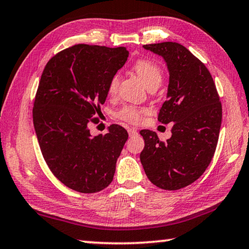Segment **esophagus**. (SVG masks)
Segmentation results:
<instances>
[{"instance_id":"esophagus-1","label":"esophagus","mask_w":249,"mask_h":249,"mask_svg":"<svg viewBox=\"0 0 249 249\" xmlns=\"http://www.w3.org/2000/svg\"><path fill=\"white\" fill-rule=\"evenodd\" d=\"M128 130V135H129V137H133V136H135V135H137L138 134V132H137V129L136 128H128L127 129Z\"/></svg>"}]
</instances>
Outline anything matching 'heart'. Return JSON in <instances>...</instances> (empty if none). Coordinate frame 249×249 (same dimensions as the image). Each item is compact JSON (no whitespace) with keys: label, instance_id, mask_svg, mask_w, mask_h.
Here are the masks:
<instances>
[{"label":"heart","instance_id":"obj_1","mask_svg":"<svg viewBox=\"0 0 249 249\" xmlns=\"http://www.w3.org/2000/svg\"><path fill=\"white\" fill-rule=\"evenodd\" d=\"M133 70L146 87L150 89L154 87H159L162 80V70L156 62L149 60V59H138L133 65ZM120 77L119 74H114L108 82L107 92L108 94H115L119 87ZM147 109L144 107H135V105H125L120 111L116 112V119L124 121L129 124H140L144 119Z\"/></svg>","mask_w":249,"mask_h":249}]
</instances>
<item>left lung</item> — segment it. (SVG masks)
I'll use <instances>...</instances> for the list:
<instances>
[{
    "label": "left lung",
    "mask_w": 249,
    "mask_h": 249,
    "mask_svg": "<svg viewBox=\"0 0 249 249\" xmlns=\"http://www.w3.org/2000/svg\"><path fill=\"white\" fill-rule=\"evenodd\" d=\"M144 48L165 59L169 70L167 100L158 121L174 126L166 142L153 130H141L145 141L141 162L151 183L163 190H179L199 179L213 158L222 104L210 71L184 46L165 41Z\"/></svg>",
    "instance_id": "obj_1"
}]
</instances>
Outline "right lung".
Here are the masks:
<instances>
[{
	"instance_id": "right-lung-1",
	"label": "right lung",
	"mask_w": 249,
	"mask_h": 249,
	"mask_svg": "<svg viewBox=\"0 0 249 249\" xmlns=\"http://www.w3.org/2000/svg\"><path fill=\"white\" fill-rule=\"evenodd\" d=\"M125 47L74 45L50 59L41 74L33 122L46 163L66 187L95 193L112 182L127 130L113 124L92 137L90 123L107 96L108 82L125 65Z\"/></svg>"
}]
</instances>
